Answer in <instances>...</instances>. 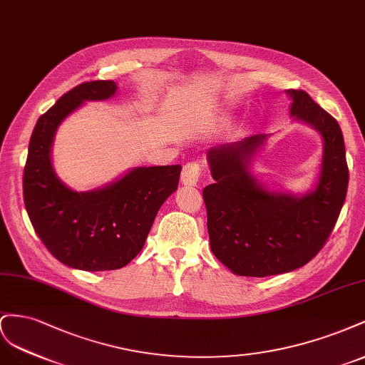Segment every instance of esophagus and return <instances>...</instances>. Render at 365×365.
Wrapping results in <instances>:
<instances>
[{"instance_id": "34e87169", "label": "esophagus", "mask_w": 365, "mask_h": 365, "mask_svg": "<svg viewBox=\"0 0 365 365\" xmlns=\"http://www.w3.org/2000/svg\"><path fill=\"white\" fill-rule=\"evenodd\" d=\"M200 179V165L197 162L186 163L182 170L180 180L186 186H195Z\"/></svg>"}]
</instances>
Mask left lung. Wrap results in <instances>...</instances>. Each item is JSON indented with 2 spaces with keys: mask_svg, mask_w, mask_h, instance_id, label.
I'll return each mask as SVG.
<instances>
[{
  "mask_svg": "<svg viewBox=\"0 0 365 365\" xmlns=\"http://www.w3.org/2000/svg\"><path fill=\"white\" fill-rule=\"evenodd\" d=\"M290 116L324 140L317 188L306 195L270 192L249 171L267 139L255 134L207 153L215 183L203 190L212 254L242 277H269L307 264L333 231L344 205L349 168L339 123L303 90H287Z\"/></svg>",
  "mask_w": 365,
  "mask_h": 365,
  "instance_id": "8db88e82",
  "label": "left lung"
}]
</instances>
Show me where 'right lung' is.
I'll return each instance as SVG.
<instances>
[{"label":"right lung","mask_w":365,"mask_h":365,"mask_svg":"<svg viewBox=\"0 0 365 365\" xmlns=\"http://www.w3.org/2000/svg\"><path fill=\"white\" fill-rule=\"evenodd\" d=\"M114 81L82 82L41 116L24 166V205L41 242L73 269L113 270L127 266L147 240L163 202L177 190L182 166H139L101 190L76 192L62 183L50 159L59 123L86 101L116 93Z\"/></svg>","instance_id":"obj_1"}]
</instances>
